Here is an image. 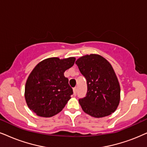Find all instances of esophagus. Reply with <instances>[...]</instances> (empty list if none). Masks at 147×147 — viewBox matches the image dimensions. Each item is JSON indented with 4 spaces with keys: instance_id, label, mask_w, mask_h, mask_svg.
<instances>
[{
    "instance_id": "esophagus-1",
    "label": "esophagus",
    "mask_w": 147,
    "mask_h": 147,
    "mask_svg": "<svg viewBox=\"0 0 147 147\" xmlns=\"http://www.w3.org/2000/svg\"><path fill=\"white\" fill-rule=\"evenodd\" d=\"M77 87H75L73 88V94L74 95H76V94H77Z\"/></svg>"
}]
</instances>
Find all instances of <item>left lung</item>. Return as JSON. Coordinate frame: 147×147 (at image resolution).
<instances>
[{"instance_id": "left-lung-1", "label": "left lung", "mask_w": 147, "mask_h": 147, "mask_svg": "<svg viewBox=\"0 0 147 147\" xmlns=\"http://www.w3.org/2000/svg\"><path fill=\"white\" fill-rule=\"evenodd\" d=\"M75 64L87 81L86 96L79 100L85 113L104 117L116 111L120 101V85L108 61L97 54L81 57Z\"/></svg>"}]
</instances>
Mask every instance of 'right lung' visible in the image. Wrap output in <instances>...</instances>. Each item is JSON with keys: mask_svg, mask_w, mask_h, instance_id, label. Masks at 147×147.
Wrapping results in <instances>:
<instances>
[{"mask_svg": "<svg viewBox=\"0 0 147 147\" xmlns=\"http://www.w3.org/2000/svg\"><path fill=\"white\" fill-rule=\"evenodd\" d=\"M75 57H50L35 66L25 86L28 107L40 117H51L64 109L73 94L64 72L75 64Z\"/></svg>", "mask_w": 147, "mask_h": 147, "instance_id": "right-lung-1", "label": "right lung"}]
</instances>
